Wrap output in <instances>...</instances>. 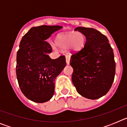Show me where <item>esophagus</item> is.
<instances>
[{
    "mask_svg": "<svg viewBox=\"0 0 127 127\" xmlns=\"http://www.w3.org/2000/svg\"><path fill=\"white\" fill-rule=\"evenodd\" d=\"M66 59V63H67V64H69V63H70V57L69 55H67L65 57Z\"/></svg>",
    "mask_w": 127,
    "mask_h": 127,
    "instance_id": "esophagus-1",
    "label": "esophagus"
}]
</instances>
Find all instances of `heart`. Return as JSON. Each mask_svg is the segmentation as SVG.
I'll list each match as a JSON object with an SVG mask.
<instances>
[{
	"label": "heart",
	"mask_w": 127,
	"mask_h": 127,
	"mask_svg": "<svg viewBox=\"0 0 127 127\" xmlns=\"http://www.w3.org/2000/svg\"><path fill=\"white\" fill-rule=\"evenodd\" d=\"M56 44L62 49L69 48L72 51H78L83 48L85 37L81 32L62 33L56 38Z\"/></svg>",
	"instance_id": "heart-1"
}]
</instances>
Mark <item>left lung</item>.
Listing matches in <instances>:
<instances>
[{
  "mask_svg": "<svg viewBox=\"0 0 127 127\" xmlns=\"http://www.w3.org/2000/svg\"><path fill=\"white\" fill-rule=\"evenodd\" d=\"M86 37L80 51L70 57L72 81L81 96L97 99L107 94L114 81L116 63L107 37L92 28L77 27Z\"/></svg>",
  "mask_w": 127,
  "mask_h": 127,
  "instance_id": "left-lung-1",
  "label": "left lung"
}]
</instances>
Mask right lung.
I'll return each instance as SVG.
<instances>
[{
	"instance_id": "1",
	"label": "right lung",
	"mask_w": 127,
	"mask_h": 127,
	"mask_svg": "<svg viewBox=\"0 0 127 127\" xmlns=\"http://www.w3.org/2000/svg\"><path fill=\"white\" fill-rule=\"evenodd\" d=\"M62 28L58 25L32 27L20 41L16 77L23 95L35 102H45L52 98L55 80L66 65L64 55L53 60L48 55L52 48L46 39Z\"/></svg>"
}]
</instances>
